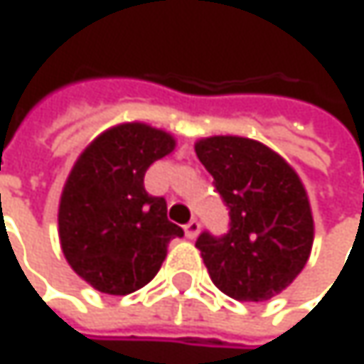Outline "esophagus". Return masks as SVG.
<instances>
[{"label":"esophagus","mask_w":364,"mask_h":364,"mask_svg":"<svg viewBox=\"0 0 364 364\" xmlns=\"http://www.w3.org/2000/svg\"><path fill=\"white\" fill-rule=\"evenodd\" d=\"M199 231H201V225H199V220H191L188 225H184V233H186V237L188 240H195L197 235H199Z\"/></svg>","instance_id":"obj_1"}]
</instances>
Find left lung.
<instances>
[{"label": "left lung", "mask_w": 364, "mask_h": 364, "mask_svg": "<svg viewBox=\"0 0 364 364\" xmlns=\"http://www.w3.org/2000/svg\"><path fill=\"white\" fill-rule=\"evenodd\" d=\"M229 208V231L197 237L212 282L237 301H269L305 267L314 218L296 171L265 144L214 135L195 144Z\"/></svg>", "instance_id": "obj_1"}]
</instances>
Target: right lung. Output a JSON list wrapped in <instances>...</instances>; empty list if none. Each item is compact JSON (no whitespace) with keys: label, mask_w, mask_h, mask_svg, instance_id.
<instances>
[{"label":"right lung","mask_w":364,"mask_h":364,"mask_svg":"<svg viewBox=\"0 0 364 364\" xmlns=\"http://www.w3.org/2000/svg\"><path fill=\"white\" fill-rule=\"evenodd\" d=\"M173 148L169 133L124 122L78 156L59 203V240L72 269L95 290H139L159 273L169 242L184 235L169 223L167 201L144 188L146 169Z\"/></svg>","instance_id":"right-lung-1"}]
</instances>
